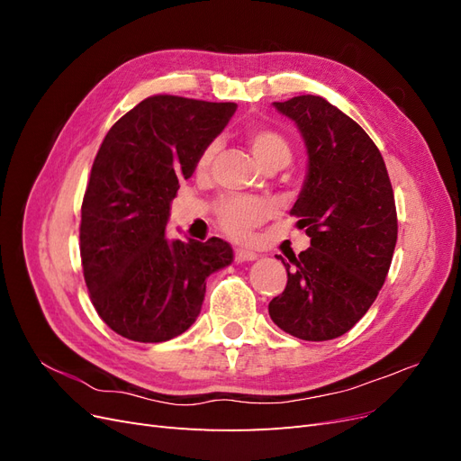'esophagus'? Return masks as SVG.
Listing matches in <instances>:
<instances>
[{
    "label": "esophagus",
    "instance_id": "34e87169",
    "mask_svg": "<svg viewBox=\"0 0 461 461\" xmlns=\"http://www.w3.org/2000/svg\"><path fill=\"white\" fill-rule=\"evenodd\" d=\"M259 256L256 252H252V249H246V248H236L234 249V259L239 263H244V261H256Z\"/></svg>",
    "mask_w": 461,
    "mask_h": 461
}]
</instances>
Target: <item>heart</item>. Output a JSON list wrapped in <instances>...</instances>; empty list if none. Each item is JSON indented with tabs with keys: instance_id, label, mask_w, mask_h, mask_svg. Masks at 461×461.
<instances>
[{
	"instance_id": "b5f03b06",
	"label": "heart",
	"mask_w": 461,
	"mask_h": 461,
	"mask_svg": "<svg viewBox=\"0 0 461 461\" xmlns=\"http://www.w3.org/2000/svg\"><path fill=\"white\" fill-rule=\"evenodd\" d=\"M246 140L254 158L267 171H276L286 167L292 159V146L288 138L275 129L249 127L246 131ZM219 151L217 142H209L196 161L198 173H205L212 167ZM265 217V205L252 198H222L217 203V221L219 225L232 236H244L252 230L258 222Z\"/></svg>"
}]
</instances>
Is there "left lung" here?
<instances>
[{
	"mask_svg": "<svg viewBox=\"0 0 461 461\" xmlns=\"http://www.w3.org/2000/svg\"><path fill=\"white\" fill-rule=\"evenodd\" d=\"M298 127L308 149L292 207L310 248L292 254L288 283L269 303L273 323L302 340H332L367 313L384 285L398 239L394 192L367 132L321 95L273 104Z\"/></svg>",
	"mask_w": 461,
	"mask_h": 461,
	"instance_id": "8db88e82",
	"label": "left lung"
}]
</instances>
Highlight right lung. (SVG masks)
Here are the masks:
<instances>
[{
  "mask_svg": "<svg viewBox=\"0 0 461 461\" xmlns=\"http://www.w3.org/2000/svg\"><path fill=\"white\" fill-rule=\"evenodd\" d=\"M236 104L151 95L97 149L82 200L80 258L94 308L134 342H165L200 315L205 278L232 263L221 239H167L171 202Z\"/></svg>",
  "mask_w": 461,
  "mask_h": 461,
  "instance_id": "1",
  "label": "right lung"
}]
</instances>
